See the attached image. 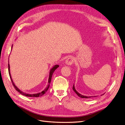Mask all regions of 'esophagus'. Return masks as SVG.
<instances>
[{"mask_svg":"<svg viewBox=\"0 0 125 125\" xmlns=\"http://www.w3.org/2000/svg\"><path fill=\"white\" fill-rule=\"evenodd\" d=\"M73 62H74V59L73 57H69L65 60V64L66 65H70L73 64Z\"/></svg>","mask_w":125,"mask_h":125,"instance_id":"34e87169","label":"esophagus"}]
</instances>
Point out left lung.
Segmentation results:
<instances>
[{
	"label": "left lung",
	"mask_w": 125,
	"mask_h": 125,
	"mask_svg": "<svg viewBox=\"0 0 125 125\" xmlns=\"http://www.w3.org/2000/svg\"><path fill=\"white\" fill-rule=\"evenodd\" d=\"M73 91L75 92V94H77L79 97H81V98H85V99H89V98H90V97H96V96H85V95H82V94H80V93H79L76 90V89H75V87H74V84H73ZM103 94H102V95H103Z\"/></svg>",
	"instance_id": "8db88e82"
}]
</instances>
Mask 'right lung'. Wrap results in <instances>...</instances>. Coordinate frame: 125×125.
<instances>
[{
	"instance_id": "obj_1",
	"label": "right lung",
	"mask_w": 125,
	"mask_h": 125,
	"mask_svg": "<svg viewBox=\"0 0 125 125\" xmlns=\"http://www.w3.org/2000/svg\"><path fill=\"white\" fill-rule=\"evenodd\" d=\"M12 48H13V45L12 46V48H11V51L12 50ZM59 67V65H55L51 69H50V74H49V77H48V85L46 86V87L43 90V91H42L40 93H37V94H27L25 93H24V92L22 91L21 90H20L17 86H16L15 84V83L13 82V79L11 77V75H10V64H9V63H8V70H9V75H10V80H11V81L12 82V84L14 86V87H15V88L16 89V90H17V91H18L20 94H22L23 95H25L26 96H29V97H39L42 96V95L44 94L47 91L48 89L50 87V85L51 84V80H52V74L53 73V72H55V70Z\"/></svg>"
}]
</instances>
